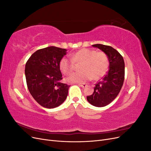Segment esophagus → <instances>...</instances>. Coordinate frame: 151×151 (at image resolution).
<instances>
[{
	"mask_svg": "<svg viewBox=\"0 0 151 151\" xmlns=\"http://www.w3.org/2000/svg\"><path fill=\"white\" fill-rule=\"evenodd\" d=\"M79 86H81V87H82V88H85V87L87 86L85 83H83V84H78Z\"/></svg>",
	"mask_w": 151,
	"mask_h": 151,
	"instance_id": "esophagus-1",
	"label": "esophagus"
}]
</instances>
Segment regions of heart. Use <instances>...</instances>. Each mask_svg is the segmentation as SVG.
<instances>
[{
	"label": "heart",
	"instance_id": "obj_1",
	"mask_svg": "<svg viewBox=\"0 0 151 151\" xmlns=\"http://www.w3.org/2000/svg\"><path fill=\"white\" fill-rule=\"evenodd\" d=\"M70 57H63L59 63L60 70L65 75L72 74L76 70V64L82 65L81 72L74 73L67 79L70 83H83L92 79L97 80L106 74L109 66L107 55L92 49H81Z\"/></svg>",
	"mask_w": 151,
	"mask_h": 151
}]
</instances>
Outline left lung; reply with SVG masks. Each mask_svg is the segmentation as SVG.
Instances as JSON below:
<instances>
[{"mask_svg": "<svg viewBox=\"0 0 151 151\" xmlns=\"http://www.w3.org/2000/svg\"><path fill=\"white\" fill-rule=\"evenodd\" d=\"M92 46L107 55L109 64L107 74L95 84L93 93L87 96V100L94 106L103 107L112 102L120 93L125 79V63L121 54L113 47L101 44Z\"/></svg>", "mask_w": 151, "mask_h": 151, "instance_id": "8db88e82", "label": "left lung"}]
</instances>
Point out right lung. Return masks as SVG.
I'll list each match as a JSON object with an SVG mask.
<instances>
[{"label":"right lung","mask_w":151,"mask_h":151,"mask_svg":"<svg viewBox=\"0 0 151 151\" xmlns=\"http://www.w3.org/2000/svg\"><path fill=\"white\" fill-rule=\"evenodd\" d=\"M66 49L48 47L31 55L25 66L26 84L32 96L41 106L54 108L62 104L70 86L60 82L62 75L59 63Z\"/></svg>","instance_id":"right-lung-1"}]
</instances>
